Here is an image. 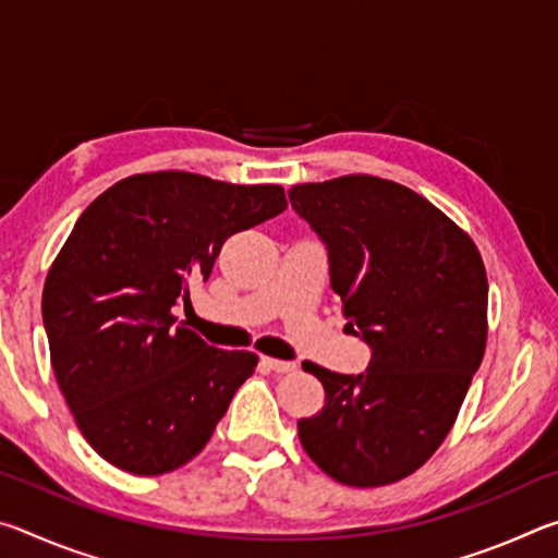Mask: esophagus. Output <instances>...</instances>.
<instances>
[{
  "mask_svg": "<svg viewBox=\"0 0 558 558\" xmlns=\"http://www.w3.org/2000/svg\"><path fill=\"white\" fill-rule=\"evenodd\" d=\"M263 364L268 366V369L278 372V374H290L298 369L295 362H282V359H272V356H263Z\"/></svg>",
  "mask_w": 558,
  "mask_h": 558,
  "instance_id": "34e87169",
  "label": "esophagus"
}]
</instances>
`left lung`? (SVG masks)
Wrapping results in <instances>:
<instances>
[{"instance_id": "obj_1", "label": "left lung", "mask_w": 558, "mask_h": 558, "mask_svg": "<svg viewBox=\"0 0 558 558\" xmlns=\"http://www.w3.org/2000/svg\"><path fill=\"white\" fill-rule=\"evenodd\" d=\"M290 204L327 245L349 332L372 347L356 376L302 364L325 405L298 421L300 442L337 483H399L446 440L485 356L483 256L428 199L381 177L295 184Z\"/></svg>"}]
</instances>
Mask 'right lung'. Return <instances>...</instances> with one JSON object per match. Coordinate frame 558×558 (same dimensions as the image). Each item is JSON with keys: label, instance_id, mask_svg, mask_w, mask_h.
<instances>
[{"label": "right lung", "instance_id": "1", "mask_svg": "<svg viewBox=\"0 0 558 558\" xmlns=\"http://www.w3.org/2000/svg\"><path fill=\"white\" fill-rule=\"evenodd\" d=\"M286 209L278 184L169 169L120 179L75 221L41 315L63 399L110 465L165 475L209 442L258 356L206 344L174 310L229 235Z\"/></svg>", "mask_w": 558, "mask_h": 558}]
</instances>
